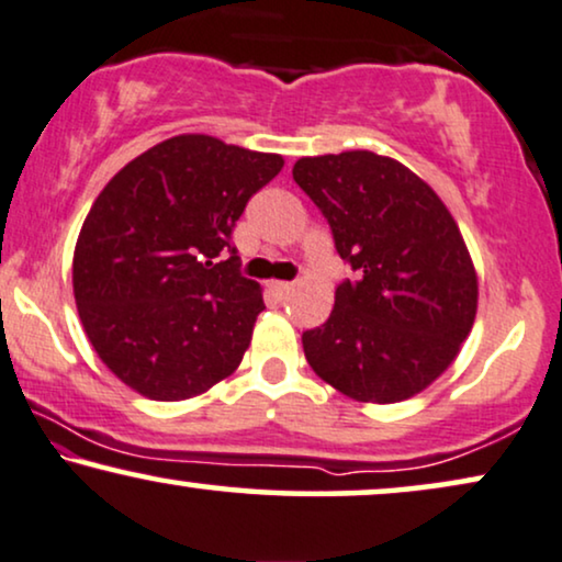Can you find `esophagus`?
<instances>
[{
    "label": "esophagus",
    "instance_id": "34e87169",
    "mask_svg": "<svg viewBox=\"0 0 562 562\" xmlns=\"http://www.w3.org/2000/svg\"><path fill=\"white\" fill-rule=\"evenodd\" d=\"M272 293L280 297V301H285V297L290 295V290H293V285H290V282H272Z\"/></svg>",
    "mask_w": 562,
    "mask_h": 562
}]
</instances>
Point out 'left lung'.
<instances>
[{"mask_svg":"<svg viewBox=\"0 0 562 562\" xmlns=\"http://www.w3.org/2000/svg\"><path fill=\"white\" fill-rule=\"evenodd\" d=\"M293 179L351 267L326 324L303 331L313 372L364 403H398L450 368L477 308V277L437 192L372 151L305 156Z\"/></svg>","mask_w":562,"mask_h":562,"instance_id":"1","label":"left lung"}]
</instances>
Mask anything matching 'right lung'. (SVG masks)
<instances>
[{"label": "right lung", "instance_id": "obj_1", "mask_svg": "<svg viewBox=\"0 0 562 562\" xmlns=\"http://www.w3.org/2000/svg\"><path fill=\"white\" fill-rule=\"evenodd\" d=\"M282 164L187 133L125 164L94 200L74 297L94 351L133 391L184 401L238 368L265 301L231 234Z\"/></svg>", "mask_w": 562, "mask_h": 562}]
</instances>
